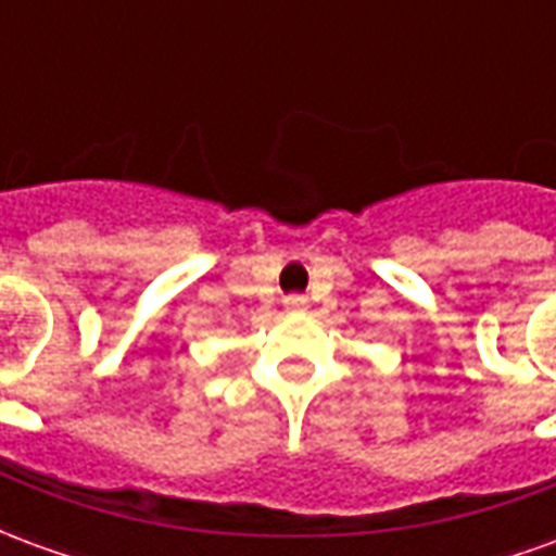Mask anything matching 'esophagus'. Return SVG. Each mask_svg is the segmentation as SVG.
<instances>
[{"label": "esophagus", "mask_w": 556, "mask_h": 556, "mask_svg": "<svg viewBox=\"0 0 556 556\" xmlns=\"http://www.w3.org/2000/svg\"><path fill=\"white\" fill-rule=\"evenodd\" d=\"M286 309H289V313H303V309H306V298L291 294V298H286Z\"/></svg>", "instance_id": "obj_1"}]
</instances>
